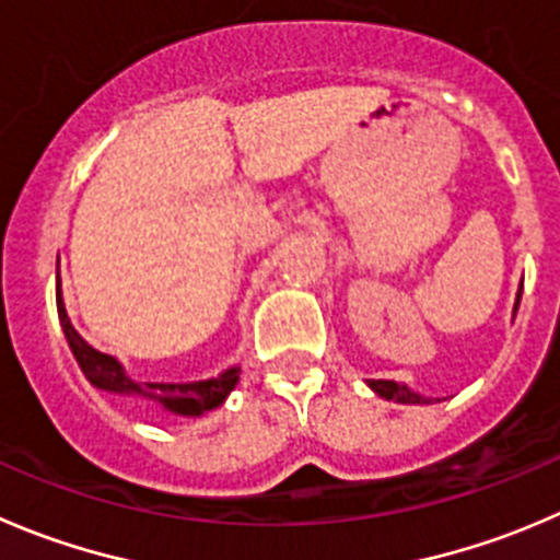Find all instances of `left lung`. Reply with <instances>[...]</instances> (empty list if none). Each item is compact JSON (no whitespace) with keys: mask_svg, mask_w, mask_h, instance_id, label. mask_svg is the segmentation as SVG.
<instances>
[{"mask_svg":"<svg viewBox=\"0 0 560 560\" xmlns=\"http://www.w3.org/2000/svg\"><path fill=\"white\" fill-rule=\"evenodd\" d=\"M517 306H520V295H517V303H514V312H517ZM366 383L372 385L374 394H380L383 399H396V401H405V405H430V399L412 394L407 385L396 383V380H366Z\"/></svg>","mask_w":560,"mask_h":560,"instance_id":"1","label":"left lung"}]
</instances>
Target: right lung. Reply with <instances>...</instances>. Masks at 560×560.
Instances as JSON below:
<instances>
[{
  "label": "right lung",
  "mask_w": 560,
  "mask_h": 560,
  "mask_svg": "<svg viewBox=\"0 0 560 560\" xmlns=\"http://www.w3.org/2000/svg\"><path fill=\"white\" fill-rule=\"evenodd\" d=\"M57 312L59 323H62L65 339H68L70 350H73L75 361H79L81 372L86 374L92 385L103 390H114V394H139L148 396V399L161 401L166 410L180 412V416H202L205 410H213L221 401L226 399L232 388L237 385L241 377V369H226L221 377L213 380H199V383H133V380L125 377L122 366L114 361L106 352H97L75 334V328L70 325L68 312H65V303L59 298V284H57Z\"/></svg>",
  "instance_id": "obj_1"
}]
</instances>
